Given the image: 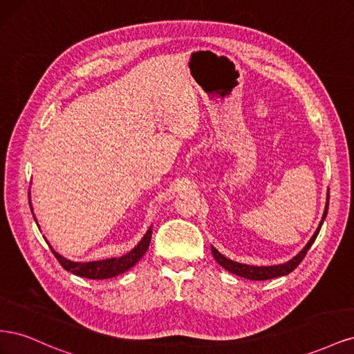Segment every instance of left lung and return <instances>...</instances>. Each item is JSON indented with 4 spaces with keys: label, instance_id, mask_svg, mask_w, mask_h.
<instances>
[{
    "label": "left lung",
    "instance_id": "8db88e82",
    "mask_svg": "<svg viewBox=\"0 0 354 354\" xmlns=\"http://www.w3.org/2000/svg\"><path fill=\"white\" fill-rule=\"evenodd\" d=\"M328 205H329V189L326 190V203H325L324 216H322V220H320V223H319L316 232L313 233V236L310 238V241L306 243L304 248L299 251L294 257V259H291V260L286 261V263L273 264V266L243 264V263H238V261H233V260L227 259V257H224L220 251H217L211 245L212 257H214V259H216V261L223 267V269H226L227 272L236 274V276H241V277H245V279H250V281H267V279H274V277H279V276H286V274L291 273L294 269H297V266L303 261L307 251L310 250V246H312L313 242L316 241L317 234L320 232V227H322V224H324V220L326 218Z\"/></svg>",
    "mask_w": 354,
    "mask_h": 354
}]
</instances>
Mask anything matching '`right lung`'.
<instances>
[{"instance_id": "right-lung-1", "label": "right lung", "mask_w": 354, "mask_h": 354, "mask_svg": "<svg viewBox=\"0 0 354 354\" xmlns=\"http://www.w3.org/2000/svg\"><path fill=\"white\" fill-rule=\"evenodd\" d=\"M29 194H30V190H29ZM29 205H30L32 216H34V209H32V203H30V195H29ZM34 220L37 221L35 216H34ZM151 239H152V226L147 229L142 241L138 242L131 251H128L125 255L112 257V259H104V260H99V261H71V260L65 259V257H62L59 252H56L51 248V246H50V250L53 251V254H55V257L62 264L63 269L73 273V274L81 276V277H87V279H111V277L122 274L127 270H130L133 266H136V263H138V260H140L142 257L146 254L149 245H151Z\"/></svg>"}]
</instances>
